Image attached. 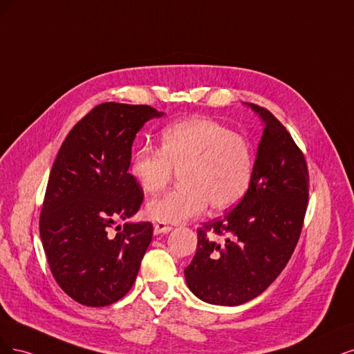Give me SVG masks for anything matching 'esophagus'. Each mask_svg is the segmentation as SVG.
Segmentation results:
<instances>
[{
	"instance_id": "obj_1",
	"label": "esophagus",
	"mask_w": 354,
	"mask_h": 354,
	"mask_svg": "<svg viewBox=\"0 0 354 354\" xmlns=\"http://www.w3.org/2000/svg\"><path fill=\"white\" fill-rule=\"evenodd\" d=\"M172 231V226H169L166 223L162 222H157L154 223V235H160V234H167Z\"/></svg>"
}]
</instances>
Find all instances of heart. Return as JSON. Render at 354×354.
Listing matches in <instances>:
<instances>
[{
	"label": "heart",
	"instance_id": "1",
	"mask_svg": "<svg viewBox=\"0 0 354 354\" xmlns=\"http://www.w3.org/2000/svg\"><path fill=\"white\" fill-rule=\"evenodd\" d=\"M179 172L180 185L148 203L147 214L162 223H180L206 210L232 207L244 197L253 175L248 141L225 124L194 118L169 124L160 136V150L138 147L131 174L147 194L163 191Z\"/></svg>",
	"mask_w": 354,
	"mask_h": 354
}]
</instances>
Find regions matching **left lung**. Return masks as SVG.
<instances>
[{
	"instance_id": "8db88e82",
	"label": "left lung",
	"mask_w": 354,
	"mask_h": 354,
	"mask_svg": "<svg viewBox=\"0 0 354 354\" xmlns=\"http://www.w3.org/2000/svg\"><path fill=\"white\" fill-rule=\"evenodd\" d=\"M250 107L265 129L248 189L232 210L200 227L185 268L188 288L210 304L247 303L278 278L297 245L309 200L301 150L269 110Z\"/></svg>"
}]
</instances>
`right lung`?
<instances>
[{
	"mask_svg": "<svg viewBox=\"0 0 354 354\" xmlns=\"http://www.w3.org/2000/svg\"><path fill=\"white\" fill-rule=\"evenodd\" d=\"M163 113L150 106L102 102L66 136L51 167L39 234L60 288L84 306L120 300L132 288L151 243L150 222L124 223L140 210L142 188L128 172L144 123Z\"/></svg>",
	"mask_w": 354,
	"mask_h": 354,
	"instance_id": "right-lung-1",
	"label": "right lung"
}]
</instances>
